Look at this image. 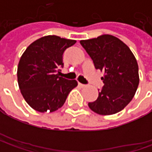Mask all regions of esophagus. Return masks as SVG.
<instances>
[{"instance_id": "1", "label": "esophagus", "mask_w": 152, "mask_h": 152, "mask_svg": "<svg viewBox=\"0 0 152 152\" xmlns=\"http://www.w3.org/2000/svg\"><path fill=\"white\" fill-rule=\"evenodd\" d=\"M79 85L81 87V88H85V86H86L85 85H83V84H81V83H79Z\"/></svg>"}]
</instances>
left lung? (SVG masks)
Here are the masks:
<instances>
[{
  "instance_id": "1",
  "label": "left lung",
  "mask_w": 152,
  "mask_h": 152,
  "mask_svg": "<svg viewBox=\"0 0 152 152\" xmlns=\"http://www.w3.org/2000/svg\"><path fill=\"white\" fill-rule=\"evenodd\" d=\"M80 44L95 67L104 72V85L96 101L89 102V107L100 115L122 111L134 96L140 82L139 67L133 52L121 39L111 34L80 40Z\"/></svg>"
}]
</instances>
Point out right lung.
<instances>
[{
  "instance_id": "right-lung-1",
  "label": "right lung",
  "mask_w": 152,
  "mask_h": 152,
  "mask_svg": "<svg viewBox=\"0 0 152 152\" xmlns=\"http://www.w3.org/2000/svg\"><path fill=\"white\" fill-rule=\"evenodd\" d=\"M76 43L74 39L46 35L30 44L18 66V83L26 102L39 113H52L61 108L69 92L78 82L59 77L65 50Z\"/></svg>"
}]
</instances>
